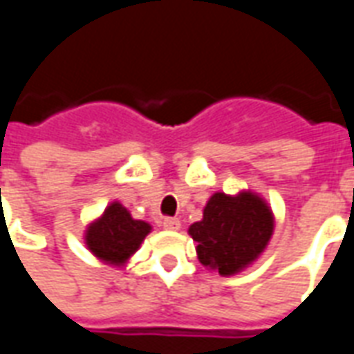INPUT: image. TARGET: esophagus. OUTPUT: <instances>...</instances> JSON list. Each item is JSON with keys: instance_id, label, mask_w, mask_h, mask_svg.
<instances>
[{"instance_id": "34e87169", "label": "esophagus", "mask_w": 354, "mask_h": 354, "mask_svg": "<svg viewBox=\"0 0 354 354\" xmlns=\"http://www.w3.org/2000/svg\"><path fill=\"white\" fill-rule=\"evenodd\" d=\"M180 225H182V223H180L178 218H165V220H162V227L169 231H178L180 230Z\"/></svg>"}]
</instances>
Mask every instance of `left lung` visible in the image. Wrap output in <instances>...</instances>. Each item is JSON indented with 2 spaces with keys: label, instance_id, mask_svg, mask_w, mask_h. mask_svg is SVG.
<instances>
[{
  "label": "left lung",
  "instance_id": "left-lung-1",
  "mask_svg": "<svg viewBox=\"0 0 354 354\" xmlns=\"http://www.w3.org/2000/svg\"><path fill=\"white\" fill-rule=\"evenodd\" d=\"M197 256L220 274H235L252 263L273 235V212L258 195L243 192L231 197L214 193L203 220L189 227Z\"/></svg>",
  "mask_w": 354,
  "mask_h": 354
}]
</instances>
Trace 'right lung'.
<instances>
[{
	"label": "right lung",
	"mask_w": 354,
	"mask_h": 354,
	"mask_svg": "<svg viewBox=\"0 0 354 354\" xmlns=\"http://www.w3.org/2000/svg\"><path fill=\"white\" fill-rule=\"evenodd\" d=\"M151 225L134 220L121 203H111L85 231V245L98 260L123 266L142 245Z\"/></svg>",
	"instance_id": "right-lung-1"
}]
</instances>
